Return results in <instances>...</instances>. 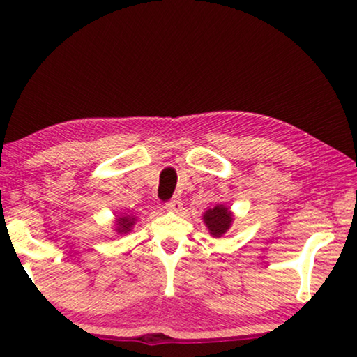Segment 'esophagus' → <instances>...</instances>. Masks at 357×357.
<instances>
[{
    "label": "esophagus",
    "instance_id": "obj_1",
    "mask_svg": "<svg viewBox=\"0 0 357 357\" xmlns=\"http://www.w3.org/2000/svg\"><path fill=\"white\" fill-rule=\"evenodd\" d=\"M165 209L170 211V213H179V211L183 209V202H181L179 198H173V200L165 204Z\"/></svg>",
    "mask_w": 357,
    "mask_h": 357
}]
</instances>
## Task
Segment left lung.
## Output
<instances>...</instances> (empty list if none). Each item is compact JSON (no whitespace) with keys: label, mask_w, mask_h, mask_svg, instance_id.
<instances>
[{"label":"left lung","mask_w":357,"mask_h":357,"mask_svg":"<svg viewBox=\"0 0 357 357\" xmlns=\"http://www.w3.org/2000/svg\"><path fill=\"white\" fill-rule=\"evenodd\" d=\"M203 222L206 223L211 236L220 238L222 234H225L228 231V228L231 227L233 214L231 211L223 206V204H217V206H214L213 209H208L206 213L203 214Z\"/></svg>","instance_id":"1"}]
</instances>
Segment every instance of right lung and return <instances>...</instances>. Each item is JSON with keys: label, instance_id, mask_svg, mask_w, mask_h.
Instances as JSON below:
<instances>
[{"label": "right lung", "instance_id": "1", "mask_svg": "<svg viewBox=\"0 0 357 357\" xmlns=\"http://www.w3.org/2000/svg\"><path fill=\"white\" fill-rule=\"evenodd\" d=\"M135 217H130V215H123V217H118L116 219V231L119 234H126L129 233L132 227H134L135 223Z\"/></svg>", "mask_w": 357, "mask_h": 357}]
</instances>
